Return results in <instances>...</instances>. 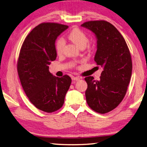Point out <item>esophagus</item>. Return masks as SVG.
<instances>
[{
	"mask_svg": "<svg viewBox=\"0 0 147 147\" xmlns=\"http://www.w3.org/2000/svg\"><path fill=\"white\" fill-rule=\"evenodd\" d=\"M80 77H79V76H73L72 77V80H74V81H78V80H80Z\"/></svg>",
	"mask_w": 147,
	"mask_h": 147,
	"instance_id": "esophagus-1",
	"label": "esophagus"
}]
</instances>
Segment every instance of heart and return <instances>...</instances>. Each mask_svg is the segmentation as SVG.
I'll return each mask as SVG.
<instances>
[{
	"mask_svg": "<svg viewBox=\"0 0 147 147\" xmlns=\"http://www.w3.org/2000/svg\"><path fill=\"white\" fill-rule=\"evenodd\" d=\"M67 38L80 48H84L85 47L89 41L87 34L84 30L78 28H74L71 29L67 34ZM63 47H64V42L63 39H57L55 43V51L57 55L62 54Z\"/></svg>",
	"mask_w": 147,
	"mask_h": 147,
	"instance_id": "1",
	"label": "heart"
}]
</instances>
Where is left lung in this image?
Wrapping results in <instances>:
<instances>
[{
    "mask_svg": "<svg viewBox=\"0 0 147 147\" xmlns=\"http://www.w3.org/2000/svg\"><path fill=\"white\" fill-rule=\"evenodd\" d=\"M82 26L96 36L94 61L103 68L99 81L92 76L85 78L87 103L93 111L105 114L116 108L126 94L132 74L131 55L123 36L110 22L91 20Z\"/></svg>",
    "mask_w": 147,
    "mask_h": 147,
    "instance_id": "1",
    "label": "left lung"
}]
</instances>
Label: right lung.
<instances>
[{
  "mask_svg": "<svg viewBox=\"0 0 147 147\" xmlns=\"http://www.w3.org/2000/svg\"><path fill=\"white\" fill-rule=\"evenodd\" d=\"M67 28L58 23L40 24L26 37L17 60L18 74L26 96L34 107L48 113L63 106L71 84L67 74L58 78L49 71L51 62L57 58L56 39Z\"/></svg>",
  "mask_w": 147,
  "mask_h": 147,
  "instance_id": "1",
  "label": "right lung"
}]
</instances>
